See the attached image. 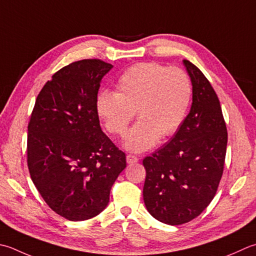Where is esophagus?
Returning a JSON list of instances; mask_svg holds the SVG:
<instances>
[{"label":"esophagus","instance_id":"1","mask_svg":"<svg viewBox=\"0 0 256 256\" xmlns=\"http://www.w3.org/2000/svg\"><path fill=\"white\" fill-rule=\"evenodd\" d=\"M138 161V158L135 156V155L132 154H128L126 155V162L128 164H132V163H136Z\"/></svg>","mask_w":256,"mask_h":256}]
</instances>
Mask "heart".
Here are the masks:
<instances>
[{"mask_svg": "<svg viewBox=\"0 0 256 256\" xmlns=\"http://www.w3.org/2000/svg\"><path fill=\"white\" fill-rule=\"evenodd\" d=\"M192 98L191 78L183 68L138 63L121 74L116 92L98 95L96 111L106 131L116 136L126 134L136 112L140 121L130 131L125 148L143 152L181 128Z\"/></svg>", "mask_w": 256, "mask_h": 256, "instance_id": "heart-1", "label": "heart"}]
</instances>
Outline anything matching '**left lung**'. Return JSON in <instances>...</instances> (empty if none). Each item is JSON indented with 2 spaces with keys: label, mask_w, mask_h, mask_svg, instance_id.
<instances>
[{
  "label": "left lung",
  "mask_w": 256,
  "mask_h": 256,
  "mask_svg": "<svg viewBox=\"0 0 256 256\" xmlns=\"http://www.w3.org/2000/svg\"><path fill=\"white\" fill-rule=\"evenodd\" d=\"M193 84V103L171 141L143 160V198L158 221L181 225L198 216L221 181L228 130L221 104L201 70L183 60Z\"/></svg>",
  "instance_id": "8db88e82"
}]
</instances>
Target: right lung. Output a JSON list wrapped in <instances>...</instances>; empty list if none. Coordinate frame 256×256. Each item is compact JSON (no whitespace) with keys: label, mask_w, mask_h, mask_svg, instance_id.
I'll use <instances>...</instances> for the list:
<instances>
[{"label":"right lung","mask_w":256,"mask_h":256,"mask_svg":"<svg viewBox=\"0 0 256 256\" xmlns=\"http://www.w3.org/2000/svg\"><path fill=\"white\" fill-rule=\"evenodd\" d=\"M112 68L88 58L58 70L38 93L28 122L30 175L48 206L70 221L101 213L126 166L96 111L100 83Z\"/></svg>","instance_id":"obj_1"}]
</instances>
